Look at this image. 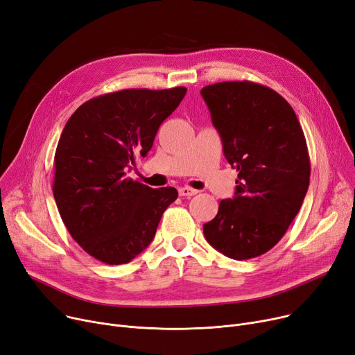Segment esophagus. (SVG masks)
Wrapping results in <instances>:
<instances>
[{"label":"esophagus","instance_id":"esophagus-1","mask_svg":"<svg viewBox=\"0 0 355 355\" xmlns=\"http://www.w3.org/2000/svg\"><path fill=\"white\" fill-rule=\"evenodd\" d=\"M178 193H180L181 197H193V196H196L198 191L194 190V189H191V187H181V189L178 190Z\"/></svg>","mask_w":355,"mask_h":355}]
</instances>
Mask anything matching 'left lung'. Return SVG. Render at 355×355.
<instances>
[{"label": "left lung", "instance_id": "1", "mask_svg": "<svg viewBox=\"0 0 355 355\" xmlns=\"http://www.w3.org/2000/svg\"><path fill=\"white\" fill-rule=\"evenodd\" d=\"M223 153L239 171L233 198L202 226L209 243L234 260L257 257L284 237L309 187L311 162L292 106L270 87L221 82L201 89Z\"/></svg>", "mask_w": 355, "mask_h": 355}]
</instances>
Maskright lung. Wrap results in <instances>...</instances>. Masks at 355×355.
I'll list each match as a JSON object with an SVG mask.
<instances>
[{"label": "right lung", "mask_w": 355, "mask_h": 355, "mask_svg": "<svg viewBox=\"0 0 355 355\" xmlns=\"http://www.w3.org/2000/svg\"><path fill=\"white\" fill-rule=\"evenodd\" d=\"M187 93L125 89L85 102L67 121L54 154L53 194L70 236L107 265L128 263L151 243L178 191L125 178L153 148L159 125Z\"/></svg>", "instance_id": "1"}]
</instances>
